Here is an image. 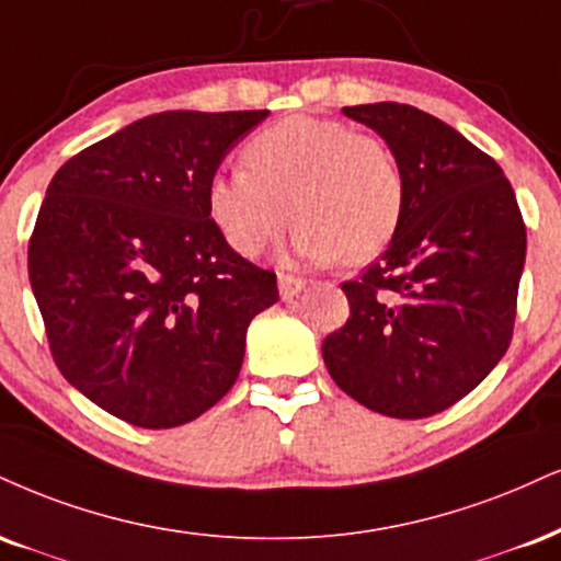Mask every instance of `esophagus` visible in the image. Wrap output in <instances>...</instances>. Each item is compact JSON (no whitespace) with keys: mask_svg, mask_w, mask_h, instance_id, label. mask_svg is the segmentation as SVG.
Masks as SVG:
<instances>
[{"mask_svg":"<svg viewBox=\"0 0 561 561\" xmlns=\"http://www.w3.org/2000/svg\"><path fill=\"white\" fill-rule=\"evenodd\" d=\"M302 289H306V279H300V276H293V274H279L282 300L289 302L293 298H298Z\"/></svg>","mask_w":561,"mask_h":561,"instance_id":"obj_1","label":"esophagus"}]
</instances>
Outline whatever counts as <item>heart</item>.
Wrapping results in <instances>:
<instances>
[{"mask_svg": "<svg viewBox=\"0 0 561 561\" xmlns=\"http://www.w3.org/2000/svg\"><path fill=\"white\" fill-rule=\"evenodd\" d=\"M245 170L216 172L206 204L240 255H259L285 232L313 263H366L394 240L404 180L383 140L342 119L295 117L263 127L242 148Z\"/></svg>", "mask_w": 561, "mask_h": 561, "instance_id": "heart-1", "label": "heart"}]
</instances>
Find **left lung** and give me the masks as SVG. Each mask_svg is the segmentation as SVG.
<instances>
[{
    "label": "left lung",
    "mask_w": 561,
    "mask_h": 561,
    "mask_svg": "<svg viewBox=\"0 0 561 561\" xmlns=\"http://www.w3.org/2000/svg\"><path fill=\"white\" fill-rule=\"evenodd\" d=\"M404 180L394 240L345 282L350 319L323 340L329 374L374 413L415 421L470 394L512 342L525 263L515 191L489 153L410 104L345 106Z\"/></svg>",
    "instance_id": "1"
}]
</instances>
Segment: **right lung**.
I'll use <instances>...</instances> for the list:
<instances>
[{"instance_id": "1", "label": "right lung", "mask_w": 561, "mask_h": 561, "mask_svg": "<svg viewBox=\"0 0 561 561\" xmlns=\"http://www.w3.org/2000/svg\"><path fill=\"white\" fill-rule=\"evenodd\" d=\"M266 110L161 112L54 174L28 276L59 374L140 428L191 423L238 381L276 274L227 245L208 180Z\"/></svg>"}]
</instances>
